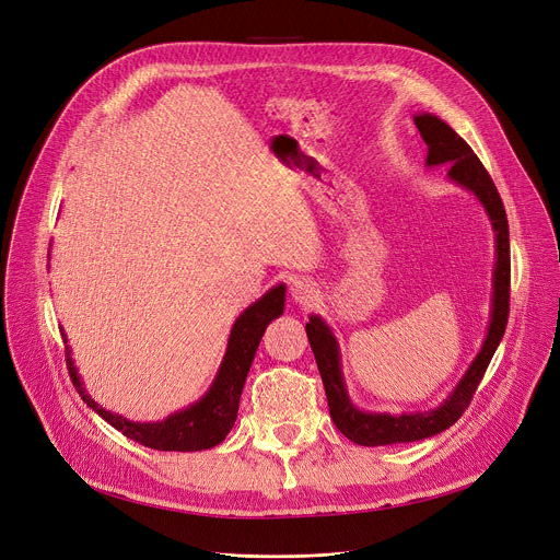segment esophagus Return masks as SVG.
Segmentation results:
<instances>
[{
	"mask_svg": "<svg viewBox=\"0 0 560 560\" xmlns=\"http://www.w3.org/2000/svg\"><path fill=\"white\" fill-rule=\"evenodd\" d=\"M291 298L298 304H308V302L316 298V287L308 282V280H295L293 287H291Z\"/></svg>",
	"mask_w": 560,
	"mask_h": 560,
	"instance_id": "obj_1",
	"label": "esophagus"
}]
</instances>
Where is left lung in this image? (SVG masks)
<instances>
[{"label": "left lung", "instance_id": "left-lung-1", "mask_svg": "<svg viewBox=\"0 0 560 560\" xmlns=\"http://www.w3.org/2000/svg\"><path fill=\"white\" fill-rule=\"evenodd\" d=\"M420 138L427 144V166H450L447 175L456 184L471 191L485 207L491 226L495 231V269H493V298H491V318L487 338L465 371L463 381L450 394V398L429 411L413 413H376L358 409L349 396L340 371V351L338 340L334 338L327 323L318 316H312L306 323V336L312 351L316 355L329 413L342 436L364 447H381L396 443H413L452 427L469 407L493 351L499 349L508 318H510V226L503 200L495 191V184L489 177L482 162L476 158L471 147L450 127L447 121L431 113H420L413 117Z\"/></svg>", "mask_w": 560, "mask_h": 560}]
</instances>
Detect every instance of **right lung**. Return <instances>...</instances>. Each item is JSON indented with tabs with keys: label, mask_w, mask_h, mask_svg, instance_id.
Returning <instances> with one entry per match:
<instances>
[{
	"label": "right lung",
	"mask_w": 560,
	"mask_h": 560,
	"mask_svg": "<svg viewBox=\"0 0 560 560\" xmlns=\"http://www.w3.org/2000/svg\"><path fill=\"white\" fill-rule=\"evenodd\" d=\"M282 312H284V284L269 289L260 300H256L252 306H246L231 329L226 353L222 358L220 371L209 392L191 407L171 413L162 422H131L100 407L86 394L78 376V369L71 358V347H67V366L82 400L93 411H97L110 427L121 431L127 439L160 452L211 450L220 445L226 439V433L231 431L237 418L242 387H244L248 369H252L258 345L265 336V329ZM61 338L67 342L65 331H61Z\"/></svg>",
	"instance_id": "add662e5"
}]
</instances>
